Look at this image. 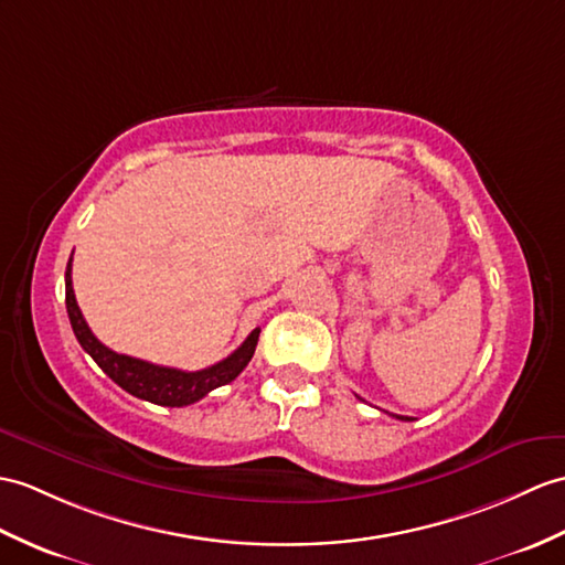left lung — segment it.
<instances>
[{
    "instance_id": "1",
    "label": "left lung",
    "mask_w": 565,
    "mask_h": 565,
    "mask_svg": "<svg viewBox=\"0 0 565 565\" xmlns=\"http://www.w3.org/2000/svg\"><path fill=\"white\" fill-rule=\"evenodd\" d=\"M395 418H402V422H412V418H409V416H395Z\"/></svg>"
}]
</instances>
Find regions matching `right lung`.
Masks as SVG:
<instances>
[{"label": "right lung", "mask_w": 565, "mask_h": 565, "mask_svg": "<svg viewBox=\"0 0 565 565\" xmlns=\"http://www.w3.org/2000/svg\"><path fill=\"white\" fill-rule=\"evenodd\" d=\"M64 288H67V298L64 300H67L72 330L82 349L100 365V371L108 375L113 383L120 385L129 395L161 406H188L194 404L196 399L206 397L212 390L228 385L231 380L238 377L245 365L250 363L259 339V327H255L228 359L209 365L204 371L188 373L180 369H168V365H156L135 356H125V353H117L98 342L94 332L88 330L82 310L76 306L72 288V257L67 262V271H64Z\"/></svg>", "instance_id": "obj_1"}]
</instances>
